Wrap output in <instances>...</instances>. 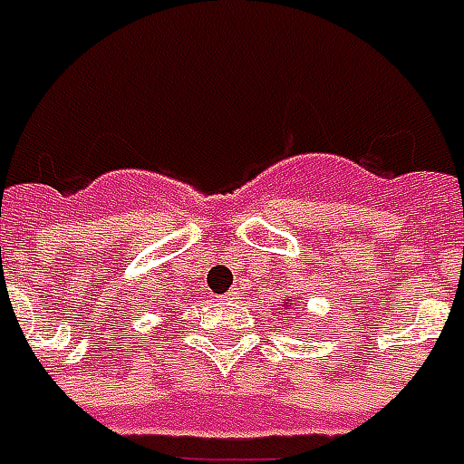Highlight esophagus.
<instances>
[{
  "mask_svg": "<svg viewBox=\"0 0 464 464\" xmlns=\"http://www.w3.org/2000/svg\"><path fill=\"white\" fill-rule=\"evenodd\" d=\"M225 299H235V292H227V295H225Z\"/></svg>",
  "mask_w": 464,
  "mask_h": 464,
  "instance_id": "esophagus-1",
  "label": "esophagus"
}]
</instances>
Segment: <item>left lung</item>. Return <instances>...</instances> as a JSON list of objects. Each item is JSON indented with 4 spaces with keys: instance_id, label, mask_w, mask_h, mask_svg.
<instances>
[{
    "instance_id": "left-lung-1",
    "label": "left lung",
    "mask_w": 464,
    "mask_h": 464,
    "mask_svg": "<svg viewBox=\"0 0 464 464\" xmlns=\"http://www.w3.org/2000/svg\"><path fill=\"white\" fill-rule=\"evenodd\" d=\"M283 309H287V314H290V316H296V314H304L302 309H295V302H292V299H283Z\"/></svg>"
}]
</instances>
